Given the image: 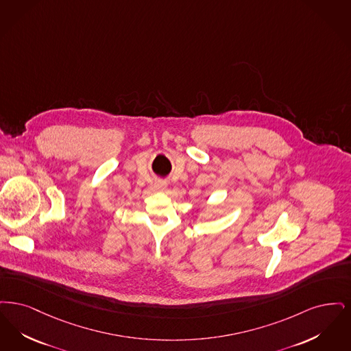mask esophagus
I'll return each mask as SVG.
<instances>
[{
	"label": "esophagus",
	"mask_w": 351,
	"mask_h": 351,
	"mask_svg": "<svg viewBox=\"0 0 351 351\" xmlns=\"http://www.w3.org/2000/svg\"><path fill=\"white\" fill-rule=\"evenodd\" d=\"M167 186H168V183L165 182V181H156L154 182V189L156 190H164Z\"/></svg>",
	"instance_id": "obj_1"
}]
</instances>
